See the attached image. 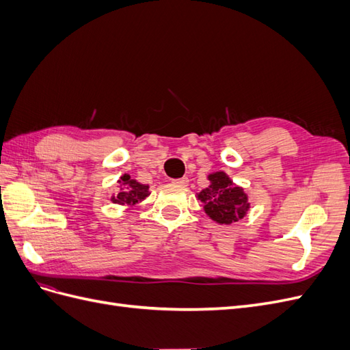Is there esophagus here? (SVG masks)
I'll return each mask as SVG.
<instances>
[{"label":"esophagus","instance_id":"obj_1","mask_svg":"<svg viewBox=\"0 0 350 350\" xmlns=\"http://www.w3.org/2000/svg\"><path fill=\"white\" fill-rule=\"evenodd\" d=\"M175 185H179V187H187L188 185V178L187 176H184V178H179V179H174L172 181Z\"/></svg>","mask_w":350,"mask_h":350}]
</instances>
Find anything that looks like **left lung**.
Returning <instances> with one entry per match:
<instances>
[{
    "label": "left lung",
    "mask_w": 350,
    "mask_h": 350,
    "mask_svg": "<svg viewBox=\"0 0 350 350\" xmlns=\"http://www.w3.org/2000/svg\"><path fill=\"white\" fill-rule=\"evenodd\" d=\"M210 185L197 194L204 204L206 215L220 225H230L247 216L250 210L248 196L243 188L235 185L225 172H213L208 176Z\"/></svg>",
    "instance_id": "8db88e82"
}]
</instances>
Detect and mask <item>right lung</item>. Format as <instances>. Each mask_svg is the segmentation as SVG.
<instances>
[{"instance_id":"right-lung-1","label":"right lung","mask_w":350,"mask_h":350,"mask_svg":"<svg viewBox=\"0 0 350 350\" xmlns=\"http://www.w3.org/2000/svg\"><path fill=\"white\" fill-rule=\"evenodd\" d=\"M118 189L111 197V201L120 206H134L149 196V185L137 183L129 174H124L118 181Z\"/></svg>"}]
</instances>
